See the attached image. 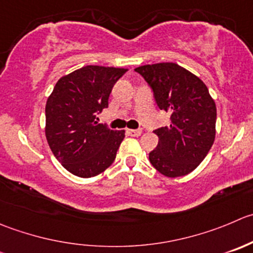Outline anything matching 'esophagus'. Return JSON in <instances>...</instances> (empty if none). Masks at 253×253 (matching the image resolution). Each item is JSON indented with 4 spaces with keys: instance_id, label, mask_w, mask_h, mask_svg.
I'll use <instances>...</instances> for the list:
<instances>
[{
    "instance_id": "34e87169",
    "label": "esophagus",
    "mask_w": 253,
    "mask_h": 253,
    "mask_svg": "<svg viewBox=\"0 0 253 253\" xmlns=\"http://www.w3.org/2000/svg\"><path fill=\"white\" fill-rule=\"evenodd\" d=\"M126 133L128 134V136L137 137V136H141L142 129H126Z\"/></svg>"
}]
</instances>
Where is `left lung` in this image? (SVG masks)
Returning a JSON list of instances; mask_svg holds the SVG:
<instances>
[{
	"label": "left lung",
	"mask_w": 253,
	"mask_h": 253,
	"mask_svg": "<svg viewBox=\"0 0 253 253\" xmlns=\"http://www.w3.org/2000/svg\"><path fill=\"white\" fill-rule=\"evenodd\" d=\"M153 90L161 110L170 115V125L156 129L158 146L149 162L163 175L183 176L207 157L216 133V105L207 85L175 63L136 68Z\"/></svg>",
	"instance_id": "1"
}]
</instances>
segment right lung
<instances>
[{
    "label": "right lung",
    "instance_id": "right-lung-1",
    "mask_svg": "<svg viewBox=\"0 0 253 253\" xmlns=\"http://www.w3.org/2000/svg\"><path fill=\"white\" fill-rule=\"evenodd\" d=\"M128 69L86 65L56 82L45 104V137L51 152L68 171L91 178L116 158L125 131L99 124L109 106L115 83Z\"/></svg>",
    "mask_w": 253,
    "mask_h": 253
}]
</instances>
